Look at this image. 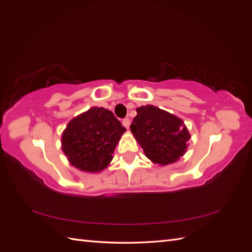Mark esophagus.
<instances>
[{"mask_svg": "<svg viewBox=\"0 0 252 252\" xmlns=\"http://www.w3.org/2000/svg\"><path fill=\"white\" fill-rule=\"evenodd\" d=\"M122 124L124 125V127H126V128H129V126H130V119L125 118L123 121H122Z\"/></svg>", "mask_w": 252, "mask_h": 252, "instance_id": "obj_1", "label": "esophagus"}]
</instances>
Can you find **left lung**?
Listing matches in <instances>:
<instances>
[{
	"label": "left lung",
	"instance_id": "8db88e82",
	"mask_svg": "<svg viewBox=\"0 0 252 252\" xmlns=\"http://www.w3.org/2000/svg\"><path fill=\"white\" fill-rule=\"evenodd\" d=\"M130 125L131 132L152 162L170 164L186 152L190 134L184 122L155 106H142Z\"/></svg>",
	"mask_w": 252,
	"mask_h": 252
}]
</instances>
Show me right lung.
Segmentation results:
<instances>
[{
  "label": "right lung",
  "mask_w": 252,
  "mask_h": 252,
  "mask_svg": "<svg viewBox=\"0 0 252 252\" xmlns=\"http://www.w3.org/2000/svg\"><path fill=\"white\" fill-rule=\"evenodd\" d=\"M125 130L111 111L93 107L69 122L62 135V149L70 164L80 170L101 171L111 162Z\"/></svg>",
  "instance_id": "1"
}]
</instances>
